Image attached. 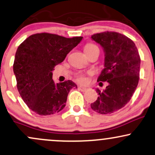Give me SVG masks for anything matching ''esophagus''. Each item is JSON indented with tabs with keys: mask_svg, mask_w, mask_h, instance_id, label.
<instances>
[{
	"mask_svg": "<svg viewBox=\"0 0 155 155\" xmlns=\"http://www.w3.org/2000/svg\"><path fill=\"white\" fill-rule=\"evenodd\" d=\"M79 89L81 91H82V92H86V91H89V90L91 89V88H90L89 87H83V86H79Z\"/></svg>",
	"mask_w": 155,
	"mask_h": 155,
	"instance_id": "esophagus-1",
	"label": "esophagus"
}]
</instances>
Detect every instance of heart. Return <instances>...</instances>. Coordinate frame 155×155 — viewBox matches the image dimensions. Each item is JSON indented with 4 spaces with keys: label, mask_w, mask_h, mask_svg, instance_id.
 Returning <instances> with one entry per match:
<instances>
[{
    "label": "heart",
    "mask_w": 155,
    "mask_h": 155,
    "mask_svg": "<svg viewBox=\"0 0 155 155\" xmlns=\"http://www.w3.org/2000/svg\"><path fill=\"white\" fill-rule=\"evenodd\" d=\"M95 48H98L97 47L96 45H94V44H92V43L87 44L85 46H84V51L85 52L90 51L93 50V49H95ZM76 79H77V81H79V82L83 83L85 81V78H84V76L81 74L77 75V76H76Z\"/></svg>",
    "instance_id": "1"
}]
</instances>
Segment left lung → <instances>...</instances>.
Listing matches in <instances>:
<instances>
[{
  "label": "left lung",
  "mask_w": 155,
  "mask_h": 155,
  "mask_svg": "<svg viewBox=\"0 0 155 155\" xmlns=\"http://www.w3.org/2000/svg\"><path fill=\"white\" fill-rule=\"evenodd\" d=\"M91 38L101 45L104 52V68L97 81H107L108 85L103 91L96 90L99 96L91 107L96 113L111 114L124 107L135 93L140 57L134 42L118 32H101Z\"/></svg>",
  "instance_id": "obj_1"
}]
</instances>
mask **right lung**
I'll return each instance as SVG.
<instances>
[{
    "label": "right lung",
    "mask_w": 155,
    "mask_h": 155,
    "mask_svg": "<svg viewBox=\"0 0 155 155\" xmlns=\"http://www.w3.org/2000/svg\"><path fill=\"white\" fill-rule=\"evenodd\" d=\"M82 38L35 34L18 48L13 64L17 87L32 111L40 115H49L59 113L65 107L70 91L77 88V85L71 80L55 84L52 71L63 62Z\"/></svg>",
    "instance_id": "obj_1"
}]
</instances>
